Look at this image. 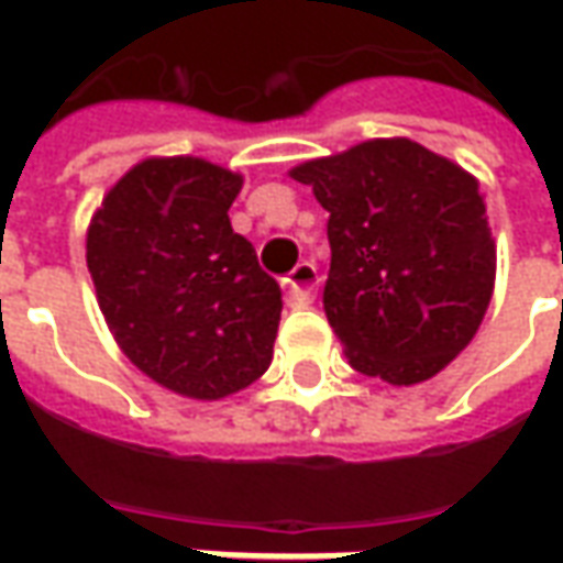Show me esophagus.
Masks as SVG:
<instances>
[{"label": "esophagus", "instance_id": "obj_1", "mask_svg": "<svg viewBox=\"0 0 563 563\" xmlns=\"http://www.w3.org/2000/svg\"><path fill=\"white\" fill-rule=\"evenodd\" d=\"M316 285H319V269L313 263H297L291 275L285 278V300L291 307H310Z\"/></svg>", "mask_w": 563, "mask_h": 563}]
</instances>
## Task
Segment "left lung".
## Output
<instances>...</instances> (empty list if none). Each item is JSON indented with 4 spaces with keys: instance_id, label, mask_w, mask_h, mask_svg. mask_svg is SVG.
I'll return each instance as SVG.
<instances>
[{
    "instance_id": "obj_1",
    "label": "left lung",
    "mask_w": 563,
    "mask_h": 563,
    "mask_svg": "<svg viewBox=\"0 0 563 563\" xmlns=\"http://www.w3.org/2000/svg\"><path fill=\"white\" fill-rule=\"evenodd\" d=\"M329 212L325 316L347 363L388 385L439 376L483 325L495 238L476 175L407 137L294 165Z\"/></svg>"
}]
</instances>
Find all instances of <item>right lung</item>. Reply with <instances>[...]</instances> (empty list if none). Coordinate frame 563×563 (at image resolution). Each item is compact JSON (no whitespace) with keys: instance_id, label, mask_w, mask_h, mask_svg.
<instances>
[{"instance_id":"add662e5","label":"right lung","mask_w":563,"mask_h":563,"mask_svg":"<svg viewBox=\"0 0 563 563\" xmlns=\"http://www.w3.org/2000/svg\"><path fill=\"white\" fill-rule=\"evenodd\" d=\"M241 187V172L200 156H150L87 225V269L115 344L181 398L222 400L272 363L282 291L231 228Z\"/></svg>"}]
</instances>
